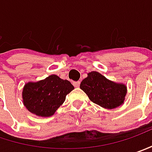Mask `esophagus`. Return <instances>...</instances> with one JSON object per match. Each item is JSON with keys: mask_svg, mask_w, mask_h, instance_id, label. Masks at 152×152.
<instances>
[{"mask_svg": "<svg viewBox=\"0 0 152 152\" xmlns=\"http://www.w3.org/2000/svg\"><path fill=\"white\" fill-rule=\"evenodd\" d=\"M80 83H81L78 81V82H76V83H73V85H74V87H75V88H79V87H80Z\"/></svg>", "mask_w": 152, "mask_h": 152, "instance_id": "esophagus-1", "label": "esophagus"}]
</instances>
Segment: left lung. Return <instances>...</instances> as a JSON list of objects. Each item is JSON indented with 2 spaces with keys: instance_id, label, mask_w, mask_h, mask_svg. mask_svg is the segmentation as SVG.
Listing matches in <instances>:
<instances>
[{
  "instance_id": "left-lung-1",
  "label": "left lung",
  "mask_w": 152,
  "mask_h": 152,
  "mask_svg": "<svg viewBox=\"0 0 152 152\" xmlns=\"http://www.w3.org/2000/svg\"><path fill=\"white\" fill-rule=\"evenodd\" d=\"M80 88L90 100L105 109H114L124 102L127 87L122 83L110 81L97 71L88 74Z\"/></svg>"
}]
</instances>
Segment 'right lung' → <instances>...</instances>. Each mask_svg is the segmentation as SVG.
Wrapping results in <instances>:
<instances>
[{
  "label": "right lung",
  "mask_w": 152,
  "mask_h": 152,
  "mask_svg": "<svg viewBox=\"0 0 152 152\" xmlns=\"http://www.w3.org/2000/svg\"><path fill=\"white\" fill-rule=\"evenodd\" d=\"M74 89L68 80L51 75L37 83H28L23 89V102L28 110L38 116H51Z\"/></svg>",
  "instance_id": "add662e5"
}]
</instances>
